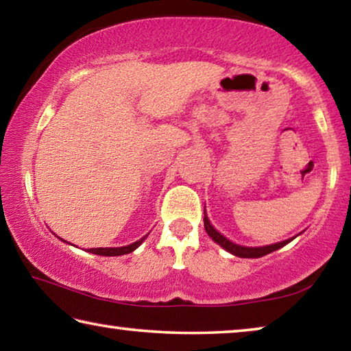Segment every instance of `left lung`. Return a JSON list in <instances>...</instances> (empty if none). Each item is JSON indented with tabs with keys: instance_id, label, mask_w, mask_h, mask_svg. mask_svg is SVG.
I'll return each mask as SVG.
<instances>
[{
	"instance_id": "obj_1",
	"label": "left lung",
	"mask_w": 351,
	"mask_h": 351,
	"mask_svg": "<svg viewBox=\"0 0 351 351\" xmlns=\"http://www.w3.org/2000/svg\"><path fill=\"white\" fill-rule=\"evenodd\" d=\"M204 228H206V232L209 234L210 239L218 243L219 246H221L223 249H226V251L237 255V257H241V258H258V257H263V255L266 254H271L277 251V249L283 247L285 245H288V243L294 239H289V240H285V241H280V243H276V245H268V246H261V247H247V246H240V245H235V243H232L230 240L226 239L224 235H221L218 232V230L213 228V226L210 224L209 218H207L206 215V210H204Z\"/></svg>"
}]
</instances>
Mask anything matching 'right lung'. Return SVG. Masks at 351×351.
<instances>
[{
	"label": "right lung",
	"mask_w": 351,
	"mask_h": 351,
	"mask_svg": "<svg viewBox=\"0 0 351 351\" xmlns=\"http://www.w3.org/2000/svg\"><path fill=\"white\" fill-rule=\"evenodd\" d=\"M147 239L145 237H142L141 240L132 243V245L128 246H122V247H91L90 252L91 254H97V255H105V257H114V255H123V254H130L133 252L136 247L141 246V243Z\"/></svg>",
	"instance_id": "add662e5"
}]
</instances>
